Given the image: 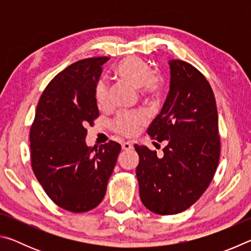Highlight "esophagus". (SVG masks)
<instances>
[{
	"mask_svg": "<svg viewBox=\"0 0 251 251\" xmlns=\"http://www.w3.org/2000/svg\"><path fill=\"white\" fill-rule=\"evenodd\" d=\"M122 148L124 151H129V150H131V148H133V144L129 143V142H124L122 144Z\"/></svg>",
	"mask_w": 251,
	"mask_h": 251,
	"instance_id": "obj_1",
	"label": "esophagus"
}]
</instances>
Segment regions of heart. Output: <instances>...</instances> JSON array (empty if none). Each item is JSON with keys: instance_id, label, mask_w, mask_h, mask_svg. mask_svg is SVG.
I'll use <instances>...</instances> for the list:
<instances>
[{"instance_id": "heart-1", "label": "heart", "mask_w": 251, "mask_h": 251, "mask_svg": "<svg viewBox=\"0 0 251 251\" xmlns=\"http://www.w3.org/2000/svg\"><path fill=\"white\" fill-rule=\"evenodd\" d=\"M115 74L135 87H139V94L144 99H156L163 92V77L152 72L151 66L139 57L129 56L122 59L115 67ZM95 100L100 107L107 104L108 86L104 80H100L96 85ZM145 122L146 117L142 112H121L112 121V127L123 136H134Z\"/></svg>"}]
</instances>
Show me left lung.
<instances>
[{"label":"left lung","instance_id":"left-lung-1","mask_svg":"<svg viewBox=\"0 0 251 251\" xmlns=\"http://www.w3.org/2000/svg\"><path fill=\"white\" fill-rule=\"evenodd\" d=\"M171 90L147 129L151 139L167 141L164 156L134 145L139 197L147 209L176 215L194 205L214 178L220 156L218 113L214 92L196 67L169 62Z\"/></svg>","mask_w":251,"mask_h":251}]
</instances>
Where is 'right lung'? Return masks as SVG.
<instances>
[{
  "mask_svg": "<svg viewBox=\"0 0 251 251\" xmlns=\"http://www.w3.org/2000/svg\"><path fill=\"white\" fill-rule=\"evenodd\" d=\"M107 56L80 59L50 80L29 129L31 165L46 195L63 209L100 205L122 150L116 142L87 147L86 126L99 117L95 87Z\"/></svg>",
  "mask_w": 251,
  "mask_h": 251,
  "instance_id": "obj_1",
  "label": "right lung"
}]
</instances>
